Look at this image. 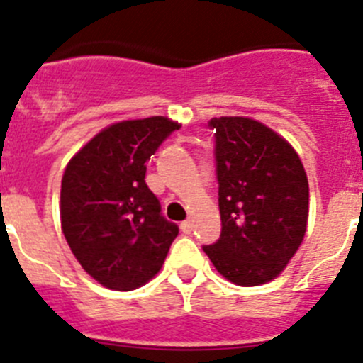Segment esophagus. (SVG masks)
Segmentation results:
<instances>
[{
	"label": "esophagus",
	"mask_w": 363,
	"mask_h": 363,
	"mask_svg": "<svg viewBox=\"0 0 363 363\" xmlns=\"http://www.w3.org/2000/svg\"><path fill=\"white\" fill-rule=\"evenodd\" d=\"M182 230H184L185 234H189L192 230V221L191 220H185L182 221Z\"/></svg>",
	"instance_id": "34e87169"
}]
</instances>
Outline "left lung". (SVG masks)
<instances>
[{"mask_svg":"<svg viewBox=\"0 0 363 363\" xmlns=\"http://www.w3.org/2000/svg\"><path fill=\"white\" fill-rule=\"evenodd\" d=\"M220 240L203 245L221 277L242 287L277 278L306 236L309 184L296 150L259 121L213 118Z\"/></svg>","mask_w":363,"mask_h":363,"instance_id":"left-lung-1","label":"left lung"}]
</instances>
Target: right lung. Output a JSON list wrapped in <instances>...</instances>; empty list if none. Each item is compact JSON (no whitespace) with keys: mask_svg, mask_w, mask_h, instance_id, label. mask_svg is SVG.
<instances>
[{"mask_svg":"<svg viewBox=\"0 0 363 363\" xmlns=\"http://www.w3.org/2000/svg\"><path fill=\"white\" fill-rule=\"evenodd\" d=\"M179 129L152 116L114 123L69 162L62 179V230L96 281L136 289L162 269L178 225L145 184V163Z\"/></svg>","mask_w":363,"mask_h":363,"instance_id":"add662e5","label":"right lung"}]
</instances>
